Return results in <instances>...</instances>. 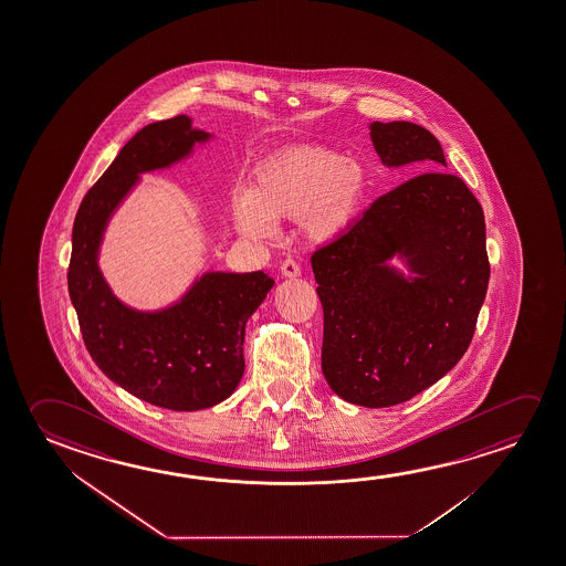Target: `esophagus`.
Masks as SVG:
<instances>
[{
    "instance_id": "esophagus-1",
    "label": "esophagus",
    "mask_w": 566,
    "mask_h": 566,
    "mask_svg": "<svg viewBox=\"0 0 566 566\" xmlns=\"http://www.w3.org/2000/svg\"><path fill=\"white\" fill-rule=\"evenodd\" d=\"M280 272H282V276H286V279H296V276H300L302 269H300V264H297L294 259H286V261L280 264Z\"/></svg>"
}]
</instances>
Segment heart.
<instances>
[{"instance_id": "b5f03b06", "label": "heart", "mask_w": 566, "mask_h": 566, "mask_svg": "<svg viewBox=\"0 0 566 566\" xmlns=\"http://www.w3.org/2000/svg\"><path fill=\"white\" fill-rule=\"evenodd\" d=\"M365 191L357 163L331 148H290L259 168L251 191H237V226L262 237L272 233L274 221L302 219L307 235L329 241L355 221Z\"/></svg>"}]
</instances>
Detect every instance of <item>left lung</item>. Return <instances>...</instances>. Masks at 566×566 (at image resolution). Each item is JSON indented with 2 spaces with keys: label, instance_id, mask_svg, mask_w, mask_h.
<instances>
[{
  "label": "left lung",
  "instance_id": "left-lung-1",
  "mask_svg": "<svg viewBox=\"0 0 566 566\" xmlns=\"http://www.w3.org/2000/svg\"><path fill=\"white\" fill-rule=\"evenodd\" d=\"M370 137L386 166H447L439 140L416 123L375 122ZM396 251L418 280L385 266ZM312 269L331 390L365 408L411 400L461 360L476 329L490 280L482 206L459 176H413L319 247Z\"/></svg>",
  "mask_w": 566,
  "mask_h": 566
}]
</instances>
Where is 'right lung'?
Listing matches in <instances>:
<instances>
[{
	"instance_id": "right-lung-1",
	"label": "right lung",
	"mask_w": 566,
	"mask_h": 566,
	"mask_svg": "<svg viewBox=\"0 0 566 566\" xmlns=\"http://www.w3.org/2000/svg\"><path fill=\"white\" fill-rule=\"evenodd\" d=\"M208 137L186 115L143 127L87 190L72 229L69 292L90 357L133 396L175 411L211 408L233 394L244 373V325L274 280L262 270L209 272L180 304L139 314L109 292L97 247L139 172L172 165Z\"/></svg>"
}]
</instances>
